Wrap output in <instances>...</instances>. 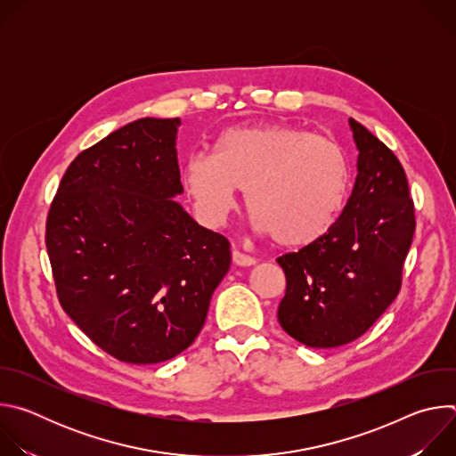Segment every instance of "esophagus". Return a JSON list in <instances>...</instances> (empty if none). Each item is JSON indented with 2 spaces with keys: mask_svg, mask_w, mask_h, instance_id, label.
Segmentation results:
<instances>
[{
  "mask_svg": "<svg viewBox=\"0 0 456 456\" xmlns=\"http://www.w3.org/2000/svg\"><path fill=\"white\" fill-rule=\"evenodd\" d=\"M232 262L240 267H250L256 264V257L248 256V254H243L241 250H232Z\"/></svg>",
  "mask_w": 456,
  "mask_h": 456,
  "instance_id": "1",
  "label": "esophagus"
}]
</instances>
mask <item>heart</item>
<instances>
[{
  "label": "heart",
  "mask_w": 456,
  "mask_h": 456,
  "mask_svg": "<svg viewBox=\"0 0 456 456\" xmlns=\"http://www.w3.org/2000/svg\"><path fill=\"white\" fill-rule=\"evenodd\" d=\"M182 182L199 213L222 224L245 189V208L259 232L283 247H303L339 220L350 191V164L332 139L287 124L224 132L215 153L185 160Z\"/></svg>",
  "instance_id": "1"
}]
</instances>
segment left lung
Returning <instances> with one entry per match:
<instances>
[{
  "label": "left lung",
  "instance_id": "obj_1",
  "mask_svg": "<svg viewBox=\"0 0 456 456\" xmlns=\"http://www.w3.org/2000/svg\"><path fill=\"white\" fill-rule=\"evenodd\" d=\"M357 178L336 225L317 241L278 257L287 289L281 329L310 348L361 338L394 303L415 232V206L403 164L350 118Z\"/></svg>",
  "mask_w": 456,
  "mask_h": 456
}]
</instances>
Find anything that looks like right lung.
Here are the masks:
<instances>
[{
	"label": "right lung",
	"mask_w": 456,
	"mask_h": 456,
	"mask_svg": "<svg viewBox=\"0 0 456 456\" xmlns=\"http://www.w3.org/2000/svg\"><path fill=\"white\" fill-rule=\"evenodd\" d=\"M178 126V117L139 118L81 151L46 216L62 310L129 364H157L191 346L231 267L229 240L171 199L183 191Z\"/></svg>",
	"instance_id": "right-lung-1"
}]
</instances>
